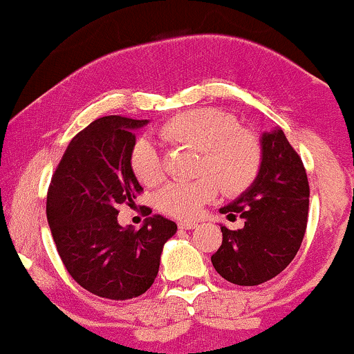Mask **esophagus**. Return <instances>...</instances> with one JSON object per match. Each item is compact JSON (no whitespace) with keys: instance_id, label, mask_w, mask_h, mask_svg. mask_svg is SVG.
I'll return each mask as SVG.
<instances>
[{"instance_id":"34e87169","label":"esophagus","mask_w":354,"mask_h":354,"mask_svg":"<svg viewBox=\"0 0 354 354\" xmlns=\"http://www.w3.org/2000/svg\"><path fill=\"white\" fill-rule=\"evenodd\" d=\"M178 228H180V230H194V228H197V223H195V221H187V220L178 221Z\"/></svg>"}]
</instances>
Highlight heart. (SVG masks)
<instances>
[{
  "instance_id": "1",
  "label": "heart",
  "mask_w": 354,
  "mask_h": 354,
  "mask_svg": "<svg viewBox=\"0 0 354 354\" xmlns=\"http://www.w3.org/2000/svg\"><path fill=\"white\" fill-rule=\"evenodd\" d=\"M169 144H182L200 151L198 174L192 182H170L160 189L157 205L176 218H194L218 194V184L228 195L246 190L261 169V146L234 118L215 108H197L170 118L157 129ZM131 169L138 180L154 187L162 180V164L154 142L141 138L131 151ZM211 176H208L207 174Z\"/></svg>"
}]
</instances>
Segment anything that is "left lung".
<instances>
[{"label":"left lung","instance_id":"left-lung-1","mask_svg":"<svg viewBox=\"0 0 354 354\" xmlns=\"http://www.w3.org/2000/svg\"><path fill=\"white\" fill-rule=\"evenodd\" d=\"M261 169L254 182L220 208L241 230L221 225L223 241L212 256L221 277L236 286H257L292 263L302 244L308 215L307 174L281 128L261 134Z\"/></svg>","mask_w":354,"mask_h":354}]
</instances>
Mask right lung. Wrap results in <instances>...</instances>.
Here are the masks:
<instances>
[{"instance_id": "add662e5", "label": "right lung", "mask_w": 354, "mask_h": 354, "mask_svg": "<svg viewBox=\"0 0 354 354\" xmlns=\"http://www.w3.org/2000/svg\"><path fill=\"white\" fill-rule=\"evenodd\" d=\"M147 123L98 118L68 144L47 194V221L60 259L77 283L103 299H133L149 289L164 244L177 233L162 215L146 218L138 231L118 223V205L142 190L131 151L134 131Z\"/></svg>"}]
</instances>
